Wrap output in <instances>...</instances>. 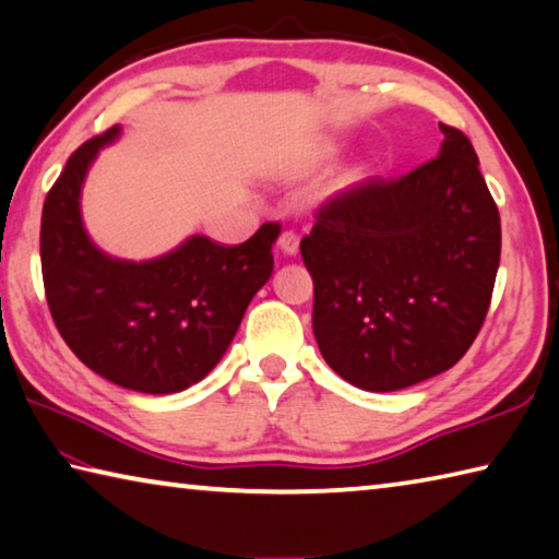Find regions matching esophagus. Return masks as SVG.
Wrapping results in <instances>:
<instances>
[{"mask_svg":"<svg viewBox=\"0 0 559 559\" xmlns=\"http://www.w3.org/2000/svg\"><path fill=\"white\" fill-rule=\"evenodd\" d=\"M298 243H300L298 234H293V231H283V234L278 236V246H281V251L286 253V257H296V253H298Z\"/></svg>","mask_w":559,"mask_h":559,"instance_id":"34e87169","label":"esophagus"}]
</instances>
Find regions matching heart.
<instances>
[{"mask_svg":"<svg viewBox=\"0 0 559 559\" xmlns=\"http://www.w3.org/2000/svg\"><path fill=\"white\" fill-rule=\"evenodd\" d=\"M330 153H333V147H328V150H325V155H330Z\"/></svg>","mask_w":559,"mask_h":559,"instance_id":"obj_1","label":"heart"}]
</instances>
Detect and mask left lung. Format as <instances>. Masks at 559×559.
Segmentation results:
<instances>
[{
	"instance_id": "1",
	"label": "left lung",
	"mask_w": 559,
	"mask_h": 559,
	"mask_svg": "<svg viewBox=\"0 0 559 559\" xmlns=\"http://www.w3.org/2000/svg\"><path fill=\"white\" fill-rule=\"evenodd\" d=\"M439 130V157L330 197L300 241L318 347L359 390L396 392L447 372L493 296L498 206L471 140Z\"/></svg>"
}]
</instances>
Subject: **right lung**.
<instances>
[{
  "label": "right lung",
  "mask_w": 559,
  "mask_h": 559,
  "mask_svg": "<svg viewBox=\"0 0 559 559\" xmlns=\"http://www.w3.org/2000/svg\"><path fill=\"white\" fill-rule=\"evenodd\" d=\"M120 126L83 143L49 189L41 212V273L56 328L73 355L108 382L175 394L210 374L231 345L251 298L273 273L281 224L222 246L189 236L165 257L122 261L83 226L81 187Z\"/></svg>",
  "instance_id": "obj_1"
}]
</instances>
